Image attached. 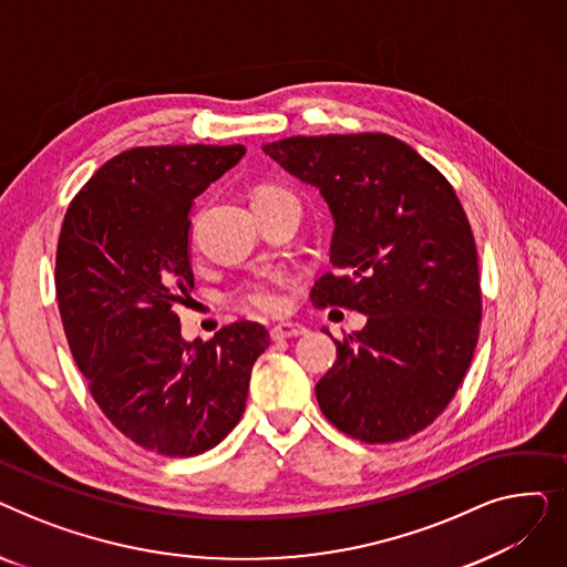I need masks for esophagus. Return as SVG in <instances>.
Returning a JSON list of instances; mask_svg holds the SVG:
<instances>
[{
	"mask_svg": "<svg viewBox=\"0 0 567 567\" xmlns=\"http://www.w3.org/2000/svg\"><path fill=\"white\" fill-rule=\"evenodd\" d=\"M308 333V329L303 323H296V321H282V323H276L271 329V338L274 340H285V338H299Z\"/></svg>",
	"mask_w": 567,
	"mask_h": 567,
	"instance_id": "34e87169",
	"label": "esophagus"
}]
</instances>
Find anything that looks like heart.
Returning a JSON list of instances; mask_svg holds the SVG:
<instances>
[{"instance_id":"obj_1","label":"heart","mask_w":567,"mask_h":567,"mask_svg":"<svg viewBox=\"0 0 567 567\" xmlns=\"http://www.w3.org/2000/svg\"><path fill=\"white\" fill-rule=\"evenodd\" d=\"M276 190V188H261ZM236 301L246 312L259 315H276L285 308V293L276 280H252L236 291Z\"/></svg>"}]
</instances>
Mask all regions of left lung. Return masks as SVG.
I'll return each mask as SVG.
<instances>
[{"mask_svg": "<svg viewBox=\"0 0 567 567\" xmlns=\"http://www.w3.org/2000/svg\"><path fill=\"white\" fill-rule=\"evenodd\" d=\"M264 154L331 208L333 274L312 303L368 315L315 385L323 415L365 443L419 434L457 393L481 333L478 252L453 186L383 133L285 137Z\"/></svg>", "mask_w": 567, "mask_h": 567, "instance_id": "left-lung-1", "label": "left lung"}]
</instances>
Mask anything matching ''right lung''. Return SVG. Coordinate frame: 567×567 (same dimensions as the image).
<instances>
[{
  "mask_svg": "<svg viewBox=\"0 0 567 567\" xmlns=\"http://www.w3.org/2000/svg\"><path fill=\"white\" fill-rule=\"evenodd\" d=\"M246 146H137L73 197L54 287L73 359L107 421L165 457L212 451L241 421L259 353L257 321L186 342L174 312L193 291L190 208Z\"/></svg>",
  "mask_w": 567,
  "mask_h": 567,
  "instance_id": "1",
  "label": "right lung"
}]
</instances>
